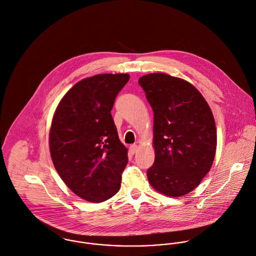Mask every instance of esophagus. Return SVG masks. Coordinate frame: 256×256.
I'll list each match as a JSON object with an SVG mask.
<instances>
[{
	"label": "esophagus",
	"mask_w": 256,
	"mask_h": 256,
	"mask_svg": "<svg viewBox=\"0 0 256 256\" xmlns=\"http://www.w3.org/2000/svg\"><path fill=\"white\" fill-rule=\"evenodd\" d=\"M130 152H132V154H136V152H138V146L132 144V146H130Z\"/></svg>",
	"instance_id": "esophagus-1"
}]
</instances>
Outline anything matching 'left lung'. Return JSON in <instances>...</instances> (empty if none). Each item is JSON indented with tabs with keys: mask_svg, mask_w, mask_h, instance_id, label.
Wrapping results in <instances>:
<instances>
[{
	"mask_svg": "<svg viewBox=\"0 0 256 256\" xmlns=\"http://www.w3.org/2000/svg\"><path fill=\"white\" fill-rule=\"evenodd\" d=\"M154 110L155 159L148 178L156 191L181 197L210 171L216 148L212 112L189 82L165 73L138 79Z\"/></svg>",
	"mask_w": 256,
	"mask_h": 256,
	"instance_id": "obj_1",
	"label": "left lung"
}]
</instances>
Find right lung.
<instances>
[{"mask_svg":"<svg viewBox=\"0 0 256 256\" xmlns=\"http://www.w3.org/2000/svg\"><path fill=\"white\" fill-rule=\"evenodd\" d=\"M128 74H99L75 84L58 104L50 132L54 167L80 198L100 203L120 187L128 150L110 110Z\"/></svg>","mask_w":256,"mask_h":256,"instance_id":"right-lung-1","label":"right lung"}]
</instances>
